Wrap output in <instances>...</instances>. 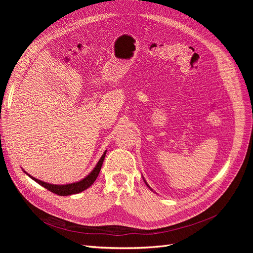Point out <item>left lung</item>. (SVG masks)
Here are the masks:
<instances>
[{
	"label": "left lung",
	"instance_id": "8db88e82",
	"mask_svg": "<svg viewBox=\"0 0 253 253\" xmlns=\"http://www.w3.org/2000/svg\"><path fill=\"white\" fill-rule=\"evenodd\" d=\"M143 180H144V182H145V184H147V185H148V188H149V189H151V188H150V185H149V184H148V182H147V181H145V179H144V178H143ZM151 190H152V189H151ZM152 191H153V190H152Z\"/></svg>",
	"mask_w": 253,
	"mask_h": 253
}]
</instances>
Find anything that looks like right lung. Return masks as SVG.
<instances>
[{
    "mask_svg": "<svg viewBox=\"0 0 253 253\" xmlns=\"http://www.w3.org/2000/svg\"><path fill=\"white\" fill-rule=\"evenodd\" d=\"M105 154H106V150L102 154V156L99 159V161L97 162L96 166L93 168V170L90 172V173L87 176H85L81 180L76 181V182H72V183H68V184H52V183H48V182L42 181V180H40V179H38V178L28 174V172H25L23 169L22 170L24 171V173L26 175H29L33 180H35L39 184H41L42 187H44L48 191L54 193L56 195H59V196H70V195L81 193V192L87 190L89 187H91V185L93 184V182L96 180V178H97V176L99 174L101 166H102V163H103V160H104V158H105Z\"/></svg>",
    "mask_w": 253,
    "mask_h": 253,
    "instance_id": "add662e5",
    "label": "right lung"
}]
</instances>
